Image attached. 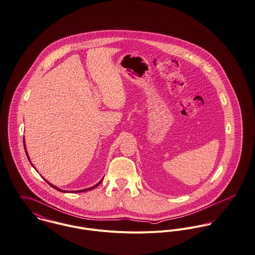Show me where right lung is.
Instances as JSON below:
<instances>
[{"label":"right lung","instance_id":"1","mask_svg":"<svg viewBox=\"0 0 255 255\" xmlns=\"http://www.w3.org/2000/svg\"><path fill=\"white\" fill-rule=\"evenodd\" d=\"M23 143H24V140H23ZM25 152H26V150H25ZM26 155H27V157H28V154H27V153H26ZM28 159H29V157H28ZM29 161H30V160H29ZM102 181H103V180H102ZM102 181H101V182H100V183H98V184H97V185H96V186H94V187H92V188H89V189H85V190H81V191H78V192H87V191H90V190H93V189H95V188H96V187H98V186H99V185H100V184H101V183H102ZM47 183H48V184H49V185H50V186H52V187H53V188H54V189H56V190H57V191H59V192H64V191H61V190H59V189H58V188H57V187H55V186H53V185H52V184H50V183H49V182H47ZM78 192H75V193H78Z\"/></svg>","mask_w":255,"mask_h":255}]
</instances>
